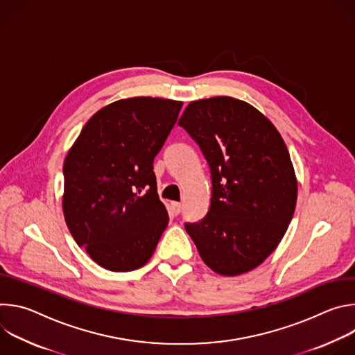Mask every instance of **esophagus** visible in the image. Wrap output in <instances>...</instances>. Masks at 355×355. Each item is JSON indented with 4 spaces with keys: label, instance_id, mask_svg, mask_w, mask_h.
Instances as JSON below:
<instances>
[{
    "label": "esophagus",
    "instance_id": "34e87169",
    "mask_svg": "<svg viewBox=\"0 0 355 355\" xmlns=\"http://www.w3.org/2000/svg\"><path fill=\"white\" fill-rule=\"evenodd\" d=\"M171 208H173V212H174L175 215H178V214L181 212L182 205L180 204V202H173V204H171Z\"/></svg>",
    "mask_w": 355,
    "mask_h": 355
}]
</instances>
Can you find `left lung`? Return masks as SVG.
<instances>
[{
	"mask_svg": "<svg viewBox=\"0 0 355 355\" xmlns=\"http://www.w3.org/2000/svg\"><path fill=\"white\" fill-rule=\"evenodd\" d=\"M204 153L212 174L207 216L187 223L200 259L234 277L259 267L282 240L295 212L297 181L277 128L232 96L188 104L178 121Z\"/></svg>",
	"mask_w": 355,
	"mask_h": 355,
	"instance_id": "8db88e82",
	"label": "left lung"
}]
</instances>
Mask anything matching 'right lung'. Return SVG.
<instances>
[{
  "label": "right lung",
  "mask_w": 355,
  "mask_h": 355,
  "mask_svg": "<svg viewBox=\"0 0 355 355\" xmlns=\"http://www.w3.org/2000/svg\"><path fill=\"white\" fill-rule=\"evenodd\" d=\"M181 107L151 96L115 101L89 118L69 150L64 219L76 243L105 270L143 267L168 225L153 160Z\"/></svg>",
  "instance_id": "add662e5"
}]
</instances>
